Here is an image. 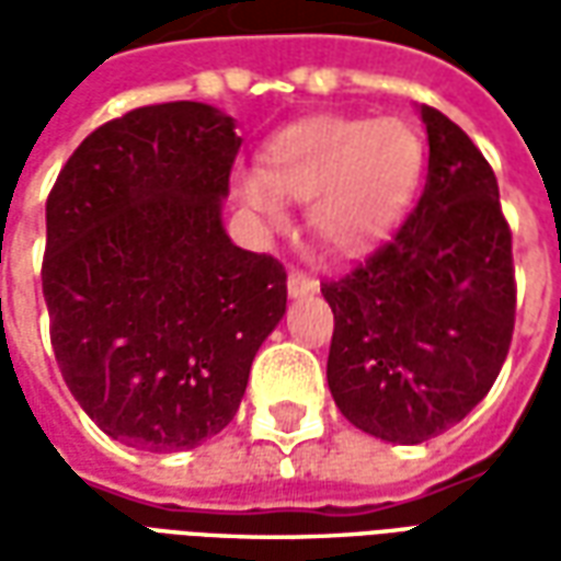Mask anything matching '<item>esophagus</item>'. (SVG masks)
I'll list each match as a JSON object with an SVG mask.
<instances>
[{
    "label": "esophagus",
    "mask_w": 561,
    "mask_h": 561,
    "mask_svg": "<svg viewBox=\"0 0 561 561\" xmlns=\"http://www.w3.org/2000/svg\"><path fill=\"white\" fill-rule=\"evenodd\" d=\"M318 291V279L316 276H309L304 270H291L288 273V294L291 297H306V294H316Z\"/></svg>",
    "instance_id": "34e87169"
}]
</instances>
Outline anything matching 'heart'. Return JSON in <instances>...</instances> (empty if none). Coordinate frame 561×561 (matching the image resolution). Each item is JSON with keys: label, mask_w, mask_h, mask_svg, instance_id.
<instances>
[{"label": "heart", "mask_w": 561, "mask_h": 561, "mask_svg": "<svg viewBox=\"0 0 561 561\" xmlns=\"http://www.w3.org/2000/svg\"><path fill=\"white\" fill-rule=\"evenodd\" d=\"M423 168V144L405 119L316 116L285 128L261 152V173L237 183V197L264 225H282V197L306 201L318 243L354 255L385 237L409 207Z\"/></svg>", "instance_id": "1"}]
</instances>
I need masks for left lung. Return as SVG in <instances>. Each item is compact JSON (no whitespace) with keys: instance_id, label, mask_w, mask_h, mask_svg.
Masks as SVG:
<instances>
[{"instance_id":"obj_1","label":"left lung","mask_w":561,"mask_h":561,"mask_svg":"<svg viewBox=\"0 0 561 561\" xmlns=\"http://www.w3.org/2000/svg\"><path fill=\"white\" fill-rule=\"evenodd\" d=\"M421 119L430 168L417 207L364 264L321 282L330 393L357 430L397 445L445 433L490 393L517 316L493 168L442 111L423 104Z\"/></svg>"}]
</instances>
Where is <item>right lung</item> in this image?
Returning a JSON list of instances; mask_svg holds the SVG:
<instances>
[{"mask_svg":"<svg viewBox=\"0 0 561 561\" xmlns=\"http://www.w3.org/2000/svg\"><path fill=\"white\" fill-rule=\"evenodd\" d=\"M240 138L197 102L135 107L83 140L47 195L42 288L56 364L123 445L221 433L285 316V267L221 228Z\"/></svg>","mask_w":561,"mask_h":561,"instance_id":"obj_1","label":"right lung"}]
</instances>
